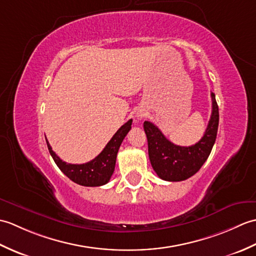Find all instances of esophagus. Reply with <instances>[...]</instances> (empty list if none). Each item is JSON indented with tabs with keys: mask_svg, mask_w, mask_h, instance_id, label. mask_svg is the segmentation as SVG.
Segmentation results:
<instances>
[{
	"mask_svg": "<svg viewBox=\"0 0 256 256\" xmlns=\"http://www.w3.org/2000/svg\"><path fill=\"white\" fill-rule=\"evenodd\" d=\"M143 116H143V114H138V118H142Z\"/></svg>",
	"mask_w": 256,
	"mask_h": 256,
	"instance_id": "esophagus-1",
	"label": "esophagus"
}]
</instances>
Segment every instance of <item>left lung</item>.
Returning <instances> with one entry per match:
<instances>
[{
  "instance_id": "1",
  "label": "left lung",
  "mask_w": 256,
  "mask_h": 256,
  "mask_svg": "<svg viewBox=\"0 0 256 256\" xmlns=\"http://www.w3.org/2000/svg\"><path fill=\"white\" fill-rule=\"evenodd\" d=\"M211 99L212 112L204 136L198 143L188 148L172 143L156 125L148 121L144 122L150 164L162 180H186L200 170L209 157L219 125V108L214 92H211Z\"/></svg>"
}]
</instances>
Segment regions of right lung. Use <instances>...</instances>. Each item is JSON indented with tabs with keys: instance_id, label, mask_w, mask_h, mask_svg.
Masks as SVG:
<instances>
[{
	"instance_id": "add662e5",
	"label": "right lung",
	"mask_w": 256,
	"mask_h": 256,
	"mask_svg": "<svg viewBox=\"0 0 256 256\" xmlns=\"http://www.w3.org/2000/svg\"><path fill=\"white\" fill-rule=\"evenodd\" d=\"M131 125L132 120H128L126 123L123 124L118 130L116 133L108 140V143L106 145V148H103L101 153L96 158L88 162H84V164H68V162L62 160L56 155L55 152L52 150L50 143L46 140L47 148L50 150L52 160H55L59 170L70 180L86 187L102 186V184H106L110 180L114 172V167H116L118 148L121 146L124 138L126 136V134L131 130Z\"/></svg>"
}]
</instances>
